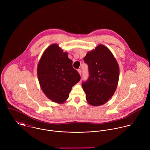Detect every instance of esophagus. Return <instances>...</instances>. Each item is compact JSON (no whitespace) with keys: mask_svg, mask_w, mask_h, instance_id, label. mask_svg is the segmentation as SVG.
<instances>
[{"mask_svg":"<svg viewBox=\"0 0 150 150\" xmlns=\"http://www.w3.org/2000/svg\"><path fill=\"white\" fill-rule=\"evenodd\" d=\"M78 72L79 73V74H80V75H81L82 71H81V69H78Z\"/></svg>","mask_w":150,"mask_h":150,"instance_id":"1","label":"esophagus"}]
</instances>
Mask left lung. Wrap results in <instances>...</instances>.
Returning <instances> with one entry per match:
<instances>
[{
  "mask_svg": "<svg viewBox=\"0 0 150 150\" xmlns=\"http://www.w3.org/2000/svg\"><path fill=\"white\" fill-rule=\"evenodd\" d=\"M84 61L89 71L88 80L82 83L86 99L92 106L102 105L116 90L120 76L118 64L111 51L102 44L88 52Z\"/></svg>",
  "mask_w": 150,
  "mask_h": 150,
  "instance_id": "left-lung-1",
  "label": "left lung"
}]
</instances>
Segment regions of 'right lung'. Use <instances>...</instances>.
Wrapping results in <instances>:
<instances>
[{
  "instance_id": "add662e5",
  "label": "right lung",
  "mask_w": 150,
  "mask_h": 150,
  "mask_svg": "<svg viewBox=\"0 0 150 150\" xmlns=\"http://www.w3.org/2000/svg\"><path fill=\"white\" fill-rule=\"evenodd\" d=\"M72 63L67 53L56 44L50 45L40 58L38 66L39 81L43 92L54 102L63 103L73 86L80 80Z\"/></svg>"
}]
</instances>
